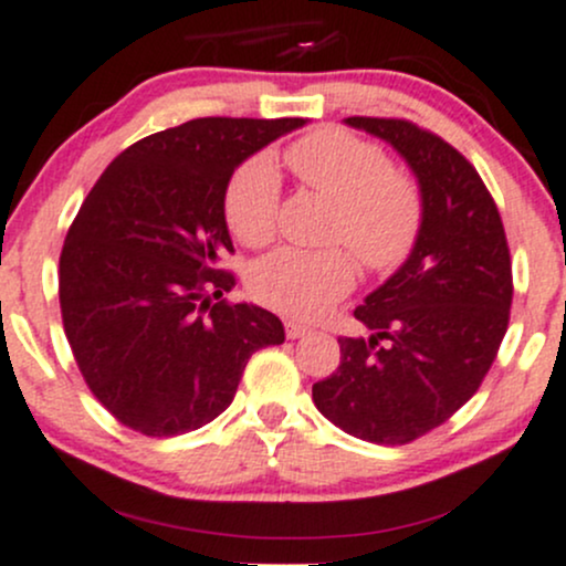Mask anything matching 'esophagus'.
<instances>
[{
    "mask_svg": "<svg viewBox=\"0 0 566 566\" xmlns=\"http://www.w3.org/2000/svg\"><path fill=\"white\" fill-rule=\"evenodd\" d=\"M284 331H287V338H301L306 336V333H312V328L298 323V319H287V323H284Z\"/></svg>",
    "mask_w": 566,
    "mask_h": 566,
    "instance_id": "34e87169",
    "label": "esophagus"
}]
</instances>
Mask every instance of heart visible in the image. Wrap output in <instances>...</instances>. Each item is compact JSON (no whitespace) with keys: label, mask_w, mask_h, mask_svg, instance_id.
I'll use <instances>...</instances> for the list:
<instances>
[{"label":"heart","mask_w":566,"mask_h":566,"mask_svg":"<svg viewBox=\"0 0 566 566\" xmlns=\"http://www.w3.org/2000/svg\"><path fill=\"white\" fill-rule=\"evenodd\" d=\"M293 174L336 206L331 241L347 243L368 271H392L407 260L423 224L420 192L396 174L390 157L344 129H317L287 148ZM224 219L238 241L263 247L276 233L279 174L265 157L243 163L224 192ZM355 282L344 249H279L254 265L252 293L293 317H317Z\"/></svg>","instance_id":"1"}]
</instances>
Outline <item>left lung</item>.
<instances>
[{
  "instance_id": "8db88e82",
  "label": "left lung",
  "mask_w": 566,
  "mask_h": 566,
  "mask_svg": "<svg viewBox=\"0 0 566 566\" xmlns=\"http://www.w3.org/2000/svg\"><path fill=\"white\" fill-rule=\"evenodd\" d=\"M390 143L420 187L423 224L403 265L355 308L368 336H342V363L312 398L363 442L407 444L469 401L499 353L513 303L502 217L450 143L403 118H344Z\"/></svg>"
}]
</instances>
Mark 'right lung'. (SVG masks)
I'll return each instance as SVG.
<instances>
[{
	"label": "right lung",
	"instance_id": "obj_1",
	"mask_svg": "<svg viewBox=\"0 0 566 566\" xmlns=\"http://www.w3.org/2000/svg\"><path fill=\"white\" fill-rule=\"evenodd\" d=\"M303 118H192L118 154L59 258V303L88 390L133 431L176 437L233 401L249 358L284 342L276 314L228 303L224 192Z\"/></svg>",
	"mask_w": 566,
	"mask_h": 566
}]
</instances>
